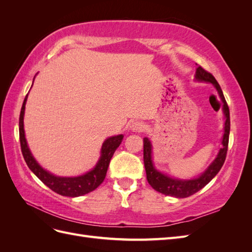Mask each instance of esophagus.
<instances>
[{
	"label": "esophagus",
	"mask_w": 252,
	"mask_h": 252,
	"mask_svg": "<svg viewBox=\"0 0 252 252\" xmlns=\"http://www.w3.org/2000/svg\"><path fill=\"white\" fill-rule=\"evenodd\" d=\"M130 128H131L132 131H135V132H143V131L146 130L147 126H146V124L143 123V122L136 121V122H134V123L131 124Z\"/></svg>",
	"instance_id": "34e87169"
}]
</instances>
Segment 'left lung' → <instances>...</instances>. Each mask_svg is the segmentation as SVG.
<instances>
[{"label":"left lung","instance_id":"8db88e82","mask_svg":"<svg viewBox=\"0 0 252 252\" xmlns=\"http://www.w3.org/2000/svg\"><path fill=\"white\" fill-rule=\"evenodd\" d=\"M195 80L200 82L211 83L218 90L220 101L223 102V112L226 121L222 140V148L220 149L215 161L209 165L208 168L206 169L199 178H195L192 180H179L170 178L168 175L159 172L155 168L151 158V143L147 138H144V165L145 170H146L147 181L152 188L165 195H170L174 197H187L194 194L203 187L207 185L208 183L216 177L218 172L220 170V168H222L226 158L230 132L229 107H228L220 86L219 85V83L210 72L206 71L204 68L199 66L196 68L195 71Z\"/></svg>","mask_w":252,"mask_h":252}]
</instances>
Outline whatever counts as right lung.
I'll return each mask as SVG.
<instances>
[{
    "mask_svg": "<svg viewBox=\"0 0 252 252\" xmlns=\"http://www.w3.org/2000/svg\"><path fill=\"white\" fill-rule=\"evenodd\" d=\"M27 96L28 94L24 98V102H23L20 113L19 132L21 150L29 169L32 170L45 185L49 187L52 191H55L61 195L75 197L94 191L95 188H97L103 183L106 177V173H107L110 159L114 154V151H116L117 148L121 145L124 135L119 134L116 136H111V138H108L103 143L100 159H98V162L96 163L93 170H90L83 175H80V177H57V175H53L50 172L43 169L42 167L37 164L35 158L29 150L24 131V112Z\"/></svg>",
    "mask_w": 252,
    "mask_h": 252,
    "instance_id": "1",
    "label": "right lung"
}]
</instances>
